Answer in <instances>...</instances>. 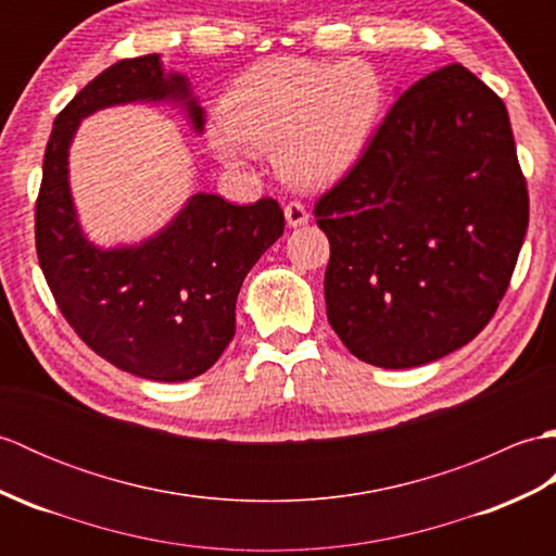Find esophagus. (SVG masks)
<instances>
[{"label": "esophagus", "mask_w": 556, "mask_h": 556, "mask_svg": "<svg viewBox=\"0 0 556 556\" xmlns=\"http://www.w3.org/2000/svg\"><path fill=\"white\" fill-rule=\"evenodd\" d=\"M285 217H287L289 227H303V224H308V219H311L308 210H305L303 203H299V200H291V203H287Z\"/></svg>", "instance_id": "34e87169"}]
</instances>
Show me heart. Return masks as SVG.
<instances>
[{
    "label": "heart",
    "instance_id": "heart-1",
    "mask_svg": "<svg viewBox=\"0 0 556 556\" xmlns=\"http://www.w3.org/2000/svg\"><path fill=\"white\" fill-rule=\"evenodd\" d=\"M382 108L384 83L368 62L271 56L227 90L210 146L231 167L245 148L275 152L287 181L323 188L361 157Z\"/></svg>",
    "mask_w": 556,
    "mask_h": 556
}]
</instances>
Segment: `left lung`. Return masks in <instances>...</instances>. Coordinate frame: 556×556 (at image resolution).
<instances>
[{
    "instance_id": "obj_1",
    "label": "left lung",
    "mask_w": 556,
    "mask_h": 556,
    "mask_svg": "<svg viewBox=\"0 0 556 556\" xmlns=\"http://www.w3.org/2000/svg\"><path fill=\"white\" fill-rule=\"evenodd\" d=\"M313 212L329 239L327 320L353 356L401 370L466 346L528 229L502 98L460 64L416 80Z\"/></svg>"
}]
</instances>
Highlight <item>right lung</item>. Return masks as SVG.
Returning <instances> with one entry per match:
<instances>
[{
    "label": "right lung",
    "instance_id": "obj_1",
    "mask_svg": "<svg viewBox=\"0 0 556 556\" xmlns=\"http://www.w3.org/2000/svg\"><path fill=\"white\" fill-rule=\"evenodd\" d=\"M184 100L195 131L203 108L184 76L146 54L104 68L56 114L35 203V248L59 311L119 370L155 382L203 375L236 334V296L251 267L285 233L275 198L231 205L198 193L155 239L100 251L80 233L68 193V146L83 116L126 102Z\"/></svg>",
    "mask_w": 556,
    "mask_h": 556
}]
</instances>
